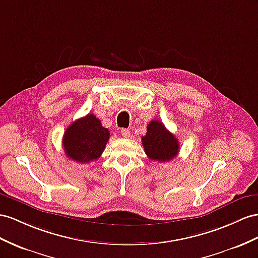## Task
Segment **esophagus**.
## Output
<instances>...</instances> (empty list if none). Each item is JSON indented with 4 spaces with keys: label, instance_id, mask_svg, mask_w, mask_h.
I'll return each mask as SVG.
<instances>
[{
    "label": "esophagus",
    "instance_id": "obj_1",
    "mask_svg": "<svg viewBox=\"0 0 258 258\" xmlns=\"http://www.w3.org/2000/svg\"><path fill=\"white\" fill-rule=\"evenodd\" d=\"M120 133H121V135L123 136V137H130V130H126V128H122L121 131H120Z\"/></svg>",
    "mask_w": 258,
    "mask_h": 258
}]
</instances>
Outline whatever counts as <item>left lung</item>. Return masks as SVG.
Wrapping results in <instances>:
<instances>
[{
	"mask_svg": "<svg viewBox=\"0 0 258 258\" xmlns=\"http://www.w3.org/2000/svg\"><path fill=\"white\" fill-rule=\"evenodd\" d=\"M142 143L145 153L151 160L166 162L179 154V141L158 120H153L147 125V133L142 137Z\"/></svg>",
	"mask_w": 258,
	"mask_h": 258,
	"instance_id": "8db88e82",
	"label": "left lung"
}]
</instances>
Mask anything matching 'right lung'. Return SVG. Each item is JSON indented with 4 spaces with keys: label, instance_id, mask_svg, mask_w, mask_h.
Segmentation results:
<instances>
[{
    "label": "right lung",
    "instance_id": "right-lung-1",
    "mask_svg": "<svg viewBox=\"0 0 258 258\" xmlns=\"http://www.w3.org/2000/svg\"><path fill=\"white\" fill-rule=\"evenodd\" d=\"M110 137L108 128L103 127L99 118L87 114L73 122L63 136L66 157L81 163L97 160L101 156Z\"/></svg>",
    "mask_w": 258,
    "mask_h": 258
}]
</instances>
